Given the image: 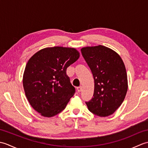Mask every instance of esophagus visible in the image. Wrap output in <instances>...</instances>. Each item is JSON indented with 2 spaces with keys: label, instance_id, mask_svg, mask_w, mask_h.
I'll return each mask as SVG.
<instances>
[{
  "label": "esophagus",
  "instance_id": "esophagus-1",
  "mask_svg": "<svg viewBox=\"0 0 148 148\" xmlns=\"http://www.w3.org/2000/svg\"><path fill=\"white\" fill-rule=\"evenodd\" d=\"M77 92H79V93L81 92V90H82V87H81V86H79V87H77Z\"/></svg>",
  "mask_w": 148,
  "mask_h": 148
}]
</instances>
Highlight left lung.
<instances>
[{
    "label": "left lung",
    "mask_w": 148,
    "mask_h": 148,
    "mask_svg": "<svg viewBox=\"0 0 148 148\" xmlns=\"http://www.w3.org/2000/svg\"><path fill=\"white\" fill-rule=\"evenodd\" d=\"M81 51L95 83L93 97L86 104L93 114L108 116L121 105L127 92L124 63L117 53L102 45L84 47Z\"/></svg>",
    "instance_id": "1"
}]
</instances>
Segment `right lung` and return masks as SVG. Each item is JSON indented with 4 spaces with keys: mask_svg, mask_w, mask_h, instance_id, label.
<instances>
[{
    "mask_svg": "<svg viewBox=\"0 0 148 148\" xmlns=\"http://www.w3.org/2000/svg\"><path fill=\"white\" fill-rule=\"evenodd\" d=\"M79 57L76 49L55 46L40 49L28 61L23 88L30 104L40 115L49 118L58 114L74 95L66 70Z\"/></svg>",
    "mask_w": 148,
    "mask_h": 148,
    "instance_id": "1",
    "label": "right lung"
}]
</instances>
